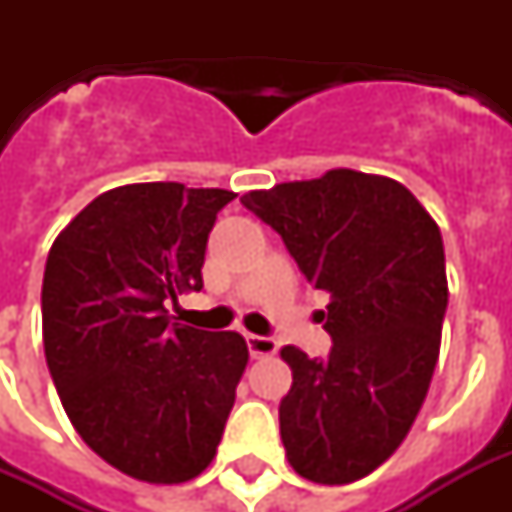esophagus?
<instances>
[{
  "label": "esophagus",
  "mask_w": 512,
  "mask_h": 512,
  "mask_svg": "<svg viewBox=\"0 0 512 512\" xmlns=\"http://www.w3.org/2000/svg\"><path fill=\"white\" fill-rule=\"evenodd\" d=\"M247 345L252 358H265L273 356L276 350H279V342L273 340V337H260V335H247Z\"/></svg>",
  "instance_id": "obj_1"
}]
</instances>
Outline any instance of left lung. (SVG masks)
<instances>
[{"instance_id": "8db88e82", "label": "left lung", "mask_w": 512, "mask_h": 512, "mask_svg": "<svg viewBox=\"0 0 512 512\" xmlns=\"http://www.w3.org/2000/svg\"><path fill=\"white\" fill-rule=\"evenodd\" d=\"M241 204L329 295V358L281 348L287 460L313 484H353L396 452L428 396L449 300L438 223L398 180L356 170L249 191Z\"/></svg>"}]
</instances>
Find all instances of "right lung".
<instances>
[{"label": "right lung", "instance_id": "add662e5", "mask_svg": "<svg viewBox=\"0 0 512 512\" xmlns=\"http://www.w3.org/2000/svg\"><path fill=\"white\" fill-rule=\"evenodd\" d=\"M236 199L183 183L119 185L52 241L42 281L44 356L92 452L146 484H185L215 460L247 369L239 332L172 324L199 292L207 236Z\"/></svg>", "mask_w": 512, "mask_h": 512}]
</instances>
